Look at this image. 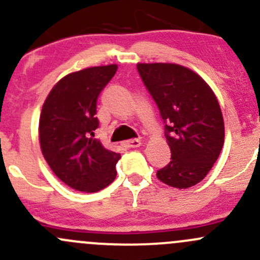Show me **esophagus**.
<instances>
[{
  "label": "esophagus",
  "instance_id": "obj_1",
  "mask_svg": "<svg viewBox=\"0 0 260 260\" xmlns=\"http://www.w3.org/2000/svg\"><path fill=\"white\" fill-rule=\"evenodd\" d=\"M123 146L125 148H137V147L141 146V140L140 138H136V140L125 141V142H123Z\"/></svg>",
  "mask_w": 260,
  "mask_h": 260
}]
</instances>
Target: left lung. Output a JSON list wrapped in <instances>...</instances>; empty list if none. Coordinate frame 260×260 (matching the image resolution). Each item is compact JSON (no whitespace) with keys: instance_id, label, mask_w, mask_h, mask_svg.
Segmentation results:
<instances>
[{"instance_id":"8db88e82","label":"left lung","mask_w":260,"mask_h":260,"mask_svg":"<svg viewBox=\"0 0 260 260\" xmlns=\"http://www.w3.org/2000/svg\"><path fill=\"white\" fill-rule=\"evenodd\" d=\"M138 74L157 104L171 161L157 179L177 188L204 180L224 145V119L210 86L177 64H138Z\"/></svg>"}]
</instances>
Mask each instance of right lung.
I'll use <instances>...</instances> for the list:
<instances>
[{
  "label": "right lung",
  "instance_id": "add662e5",
  "mask_svg": "<svg viewBox=\"0 0 260 260\" xmlns=\"http://www.w3.org/2000/svg\"><path fill=\"white\" fill-rule=\"evenodd\" d=\"M117 69V65H106L72 73L59 80L44 103L39 123L44 158L74 190L96 192L117 176L120 154L104 148L94 136L99 127V94Z\"/></svg>",
  "mask_w": 260,
  "mask_h": 260
}]
</instances>
